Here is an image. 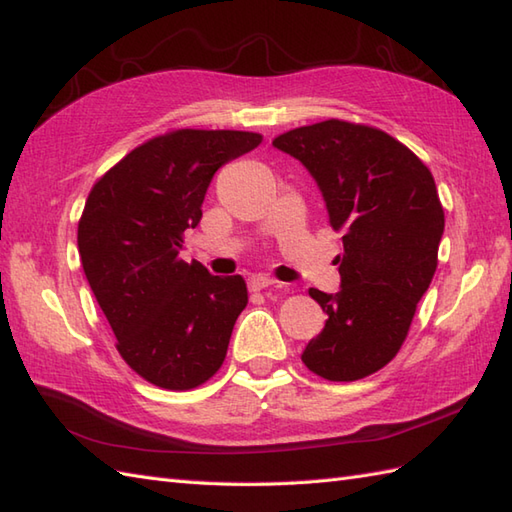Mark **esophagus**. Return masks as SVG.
Segmentation results:
<instances>
[{"mask_svg": "<svg viewBox=\"0 0 512 512\" xmlns=\"http://www.w3.org/2000/svg\"><path fill=\"white\" fill-rule=\"evenodd\" d=\"M248 286L253 292H259V290H266V288H279V281L270 279L266 275H255V277H250Z\"/></svg>", "mask_w": 512, "mask_h": 512, "instance_id": "esophagus-1", "label": "esophagus"}]
</instances>
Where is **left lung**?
Here are the masks:
<instances>
[{"label":"left lung","mask_w":512,"mask_h":512,"mask_svg":"<svg viewBox=\"0 0 512 512\" xmlns=\"http://www.w3.org/2000/svg\"><path fill=\"white\" fill-rule=\"evenodd\" d=\"M273 145L317 180L334 231L343 233L341 290L310 297L328 314L301 361L352 383L383 369L405 343L438 268L444 209L429 167L383 129L339 121L279 134Z\"/></svg>","instance_id":"left-lung-1"}]
</instances>
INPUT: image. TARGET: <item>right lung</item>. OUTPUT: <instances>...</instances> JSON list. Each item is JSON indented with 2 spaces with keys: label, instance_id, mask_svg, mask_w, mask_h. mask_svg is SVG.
<instances>
[{
  "label": "right lung",
  "instance_id": "obj_1",
  "mask_svg": "<svg viewBox=\"0 0 512 512\" xmlns=\"http://www.w3.org/2000/svg\"><path fill=\"white\" fill-rule=\"evenodd\" d=\"M262 143L235 129H173L96 180L79 220V255L116 350L147 383L187 391L222 367L248 290L180 259L215 171Z\"/></svg>",
  "mask_w": 512,
  "mask_h": 512
}]
</instances>
